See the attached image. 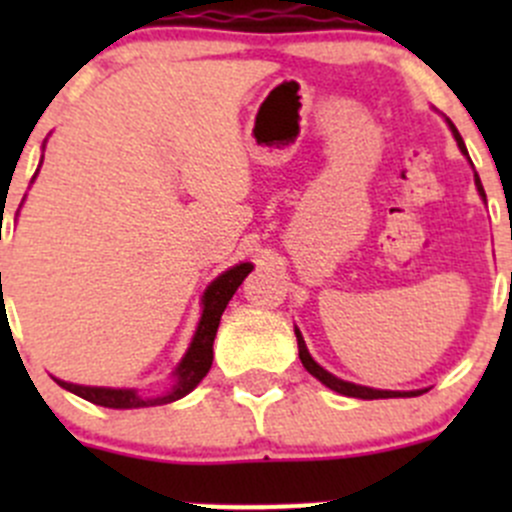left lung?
Returning a JSON list of instances; mask_svg holds the SVG:
<instances>
[{
	"mask_svg": "<svg viewBox=\"0 0 512 512\" xmlns=\"http://www.w3.org/2000/svg\"><path fill=\"white\" fill-rule=\"evenodd\" d=\"M451 128H453V126H451ZM453 136H456V141H458V148H461V151L466 153V156H468L466 146H463V138L458 136V131H456V128H453ZM476 185H478V193L483 195V198H485V193H483V185H480V178H478V173H476ZM294 334H297L299 359H302L304 369H307L309 374H312V376H317V379L322 381L324 386H329V389H332V391H337V394H344V396H354V399H394V396H418V394H423V391H379V389H369V386H356V384H349V381H342V379H337V376H332V374H329L327 369H322V366H319L317 361H314L312 356H309L307 347H304V339H302V334H299L297 329H294Z\"/></svg>",
	"mask_w": 512,
	"mask_h": 512,
	"instance_id": "left-lung-1",
	"label": "left lung"
}]
</instances>
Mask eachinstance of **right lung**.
<instances>
[{
    "label": "right lung",
    "mask_w": 512,
    "mask_h": 512,
    "mask_svg": "<svg viewBox=\"0 0 512 512\" xmlns=\"http://www.w3.org/2000/svg\"><path fill=\"white\" fill-rule=\"evenodd\" d=\"M250 270V262H242V265H235L232 270H227L225 275H220L213 285L205 289V307L198 324V332H195V339L193 344H190L188 354H185L178 371H175V376H178V379H175V386L165 396H158V399H141L133 389H101V386H79L59 379H56V384L64 386L71 394L81 396V399L91 401V404L108 406V409H141V406H160L183 399L185 394H190V391L203 381V376L208 374L210 366H213V342L220 327V317H223L227 302L232 299L235 289L242 285V280H245L247 275H250Z\"/></svg>",
    "instance_id": "add662e5"
}]
</instances>
